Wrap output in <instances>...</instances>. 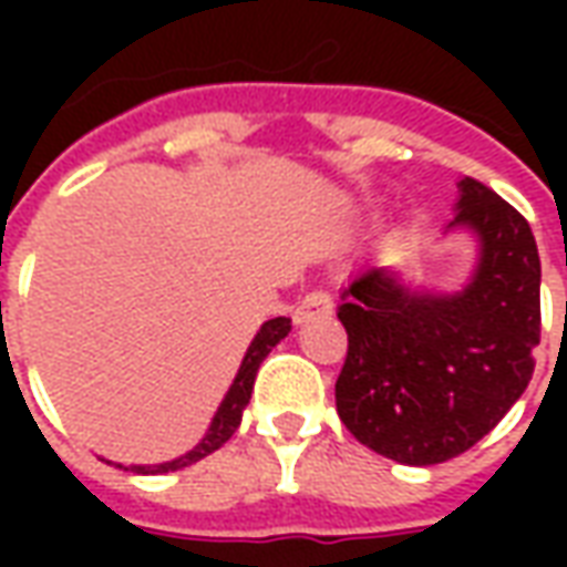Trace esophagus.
I'll list each match as a JSON object with an SVG mask.
<instances>
[{
    "instance_id": "34e87169",
    "label": "esophagus",
    "mask_w": 567,
    "mask_h": 567,
    "mask_svg": "<svg viewBox=\"0 0 567 567\" xmlns=\"http://www.w3.org/2000/svg\"><path fill=\"white\" fill-rule=\"evenodd\" d=\"M333 312V297L321 288H312L309 295H303V300L297 303L295 309V321L303 324L309 319H321V316H331Z\"/></svg>"
}]
</instances>
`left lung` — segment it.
Wrapping results in <instances>:
<instances>
[{
	"label": "left lung",
	"instance_id": "left-lung-1",
	"mask_svg": "<svg viewBox=\"0 0 567 567\" xmlns=\"http://www.w3.org/2000/svg\"><path fill=\"white\" fill-rule=\"evenodd\" d=\"M450 227L480 236V264L458 295H419L382 267L343 288L349 349L337 413L352 437L401 464L450 462L483 440L535 373L540 258L519 212L462 178Z\"/></svg>",
	"mask_w": 567,
	"mask_h": 567
}]
</instances>
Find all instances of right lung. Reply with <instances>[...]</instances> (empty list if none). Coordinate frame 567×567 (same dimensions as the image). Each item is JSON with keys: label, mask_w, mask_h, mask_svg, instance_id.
<instances>
[{"label": "right lung", "mask_w": 567, "mask_h": 567, "mask_svg": "<svg viewBox=\"0 0 567 567\" xmlns=\"http://www.w3.org/2000/svg\"><path fill=\"white\" fill-rule=\"evenodd\" d=\"M291 331V319H270L264 328L258 331V337L251 340L248 346L246 358H243V368L236 373L234 385H230V392L224 394L221 406H218V413L212 419L209 431H206V437L199 440L194 450L182 455V458H175V462H166V464H154V467H133V471H140V474H166V471H182L187 464L199 462V458H206L209 452L221 450L227 440L234 437V431L239 427L243 422V410H246L248 398H251V389H255V377H258V368L264 358L270 355V349L279 340H285Z\"/></svg>", "instance_id": "obj_1"}]
</instances>
